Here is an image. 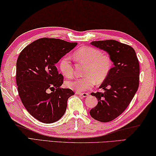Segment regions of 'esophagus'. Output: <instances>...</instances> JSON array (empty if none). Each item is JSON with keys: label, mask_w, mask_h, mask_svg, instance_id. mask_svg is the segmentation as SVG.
Masks as SVG:
<instances>
[{"label": "esophagus", "mask_w": 156, "mask_h": 156, "mask_svg": "<svg viewBox=\"0 0 156 156\" xmlns=\"http://www.w3.org/2000/svg\"><path fill=\"white\" fill-rule=\"evenodd\" d=\"M77 95H80V96H82L83 98H87V97L89 96V94L87 93H76Z\"/></svg>", "instance_id": "1"}]
</instances>
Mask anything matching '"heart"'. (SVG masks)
Here are the masks:
<instances>
[{
	"label": "heart",
	"instance_id": "1",
	"mask_svg": "<svg viewBox=\"0 0 156 156\" xmlns=\"http://www.w3.org/2000/svg\"><path fill=\"white\" fill-rule=\"evenodd\" d=\"M74 57L77 61L86 64L84 75L80 78L68 81L66 86L77 92L90 90L96 83H100L106 80L111 72L112 60L107 55L101 54V51L91 46H82L74 52ZM59 70L66 77L73 75V68L70 58L64 56L59 61Z\"/></svg>",
	"mask_w": 156,
	"mask_h": 156
}]
</instances>
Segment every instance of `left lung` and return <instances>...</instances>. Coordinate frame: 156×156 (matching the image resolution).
<instances>
[{
    "mask_svg": "<svg viewBox=\"0 0 156 156\" xmlns=\"http://www.w3.org/2000/svg\"><path fill=\"white\" fill-rule=\"evenodd\" d=\"M92 45L106 51L114 67L100 88L104 93H92L98 104L90 111L91 117L108 122L120 115L129 105L139 87L140 65L133 48L115 40L97 41Z\"/></svg>",
    "mask_w": 156,
    "mask_h": 156,
    "instance_id": "1",
    "label": "left lung"
}]
</instances>
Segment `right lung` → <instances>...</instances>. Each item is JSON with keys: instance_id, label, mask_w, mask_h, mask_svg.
<instances>
[{"instance_id": "right-lung-1", "label": "right lung", "mask_w": 156, "mask_h": 156, "mask_svg": "<svg viewBox=\"0 0 156 156\" xmlns=\"http://www.w3.org/2000/svg\"><path fill=\"white\" fill-rule=\"evenodd\" d=\"M76 45L41 38L25 47L18 57L16 80L20 100L29 113L43 123L60 119L68 98L75 94L70 88H61L63 76L55 64Z\"/></svg>"}]
</instances>
